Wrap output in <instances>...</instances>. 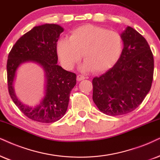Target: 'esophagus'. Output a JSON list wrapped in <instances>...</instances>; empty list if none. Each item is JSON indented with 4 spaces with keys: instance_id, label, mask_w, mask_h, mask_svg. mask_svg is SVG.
Instances as JSON below:
<instances>
[{
    "instance_id": "esophagus-1",
    "label": "esophagus",
    "mask_w": 160,
    "mask_h": 160,
    "mask_svg": "<svg viewBox=\"0 0 160 160\" xmlns=\"http://www.w3.org/2000/svg\"><path fill=\"white\" fill-rule=\"evenodd\" d=\"M84 79H86V77L81 75V74H78V75L77 76V80H78V81H81V80H84Z\"/></svg>"
}]
</instances>
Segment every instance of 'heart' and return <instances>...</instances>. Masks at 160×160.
Returning <instances> with one entry per match:
<instances>
[{"label": "heart", "mask_w": 160, "mask_h": 160, "mask_svg": "<svg viewBox=\"0 0 160 160\" xmlns=\"http://www.w3.org/2000/svg\"><path fill=\"white\" fill-rule=\"evenodd\" d=\"M120 35L104 28L86 25L74 30L69 38H62L57 43V52L62 65L70 69L83 57L82 71L101 72L118 59L122 51Z\"/></svg>", "instance_id": "1"}]
</instances>
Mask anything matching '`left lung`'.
Instances as JSON below:
<instances>
[{"label": "left lung", "mask_w": 160, "mask_h": 160, "mask_svg": "<svg viewBox=\"0 0 160 160\" xmlns=\"http://www.w3.org/2000/svg\"><path fill=\"white\" fill-rule=\"evenodd\" d=\"M123 48L112 68L93 79V101L109 116L126 114L142 103L151 89L153 57L146 40L127 26L120 35Z\"/></svg>", "instance_id": "left-lung-1"}]
</instances>
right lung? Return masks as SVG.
<instances>
[{"label": "right lung", "mask_w": 160, "mask_h": 160, "mask_svg": "<svg viewBox=\"0 0 160 160\" xmlns=\"http://www.w3.org/2000/svg\"><path fill=\"white\" fill-rule=\"evenodd\" d=\"M63 30L62 26L53 23L35 26L18 40L8 56L10 97L25 116L37 122L49 123L61 119L67 110L71 91L76 85V74L58 65L57 42ZM29 62L39 65L45 74L44 96L35 107L21 103L13 88L18 68Z\"/></svg>", "instance_id": "add662e5"}]
</instances>
